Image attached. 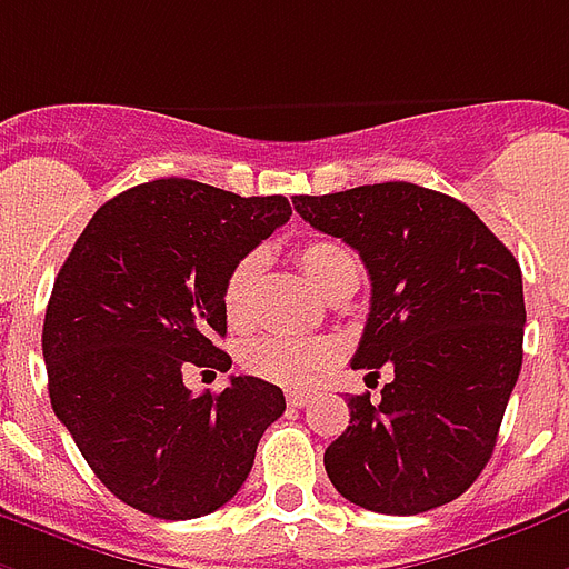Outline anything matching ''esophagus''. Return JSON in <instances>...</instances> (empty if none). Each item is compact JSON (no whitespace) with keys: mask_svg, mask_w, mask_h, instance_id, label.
Here are the masks:
<instances>
[{"mask_svg":"<svg viewBox=\"0 0 569 569\" xmlns=\"http://www.w3.org/2000/svg\"><path fill=\"white\" fill-rule=\"evenodd\" d=\"M286 401H289V407H305L310 401V395L307 391H286Z\"/></svg>","mask_w":569,"mask_h":569,"instance_id":"obj_1","label":"esophagus"}]
</instances>
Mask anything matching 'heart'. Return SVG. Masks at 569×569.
I'll return each mask as SVG.
<instances>
[{"label": "heart", "instance_id": "heart-1", "mask_svg": "<svg viewBox=\"0 0 569 569\" xmlns=\"http://www.w3.org/2000/svg\"><path fill=\"white\" fill-rule=\"evenodd\" d=\"M298 264L322 296H331L343 286L359 283V256L338 238L307 241L298 250ZM262 268V250H250L243 252L226 273V280H222V313H226L231 326H247L252 319ZM335 352H338L335 343L326 338L262 335V338L250 340L247 349H243V368L256 373V377H262V380L280 382V386H310L331 368Z\"/></svg>", "mask_w": 569, "mask_h": 569}]
</instances>
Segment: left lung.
<instances>
[{
	"mask_svg": "<svg viewBox=\"0 0 569 569\" xmlns=\"http://www.w3.org/2000/svg\"><path fill=\"white\" fill-rule=\"evenodd\" d=\"M313 229L359 250L370 313L352 368L391 370L349 398L326 449L331 486L356 507L416 516L477 482L521 370L525 292L516 256L458 199L391 180L296 196Z\"/></svg>",
	"mask_w": 569,
	"mask_h": 569,
	"instance_id": "8db88e82",
	"label": "left lung"
}]
</instances>
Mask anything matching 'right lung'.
<instances>
[{
    "instance_id": "1",
    "label": "right lung",
    "mask_w": 569,
    "mask_h": 569,
    "mask_svg": "<svg viewBox=\"0 0 569 569\" xmlns=\"http://www.w3.org/2000/svg\"><path fill=\"white\" fill-rule=\"evenodd\" d=\"M292 217L283 196L241 199L166 178L104 201L53 280L41 349L53 413L102 486L156 519H199L229 503L280 386L231 377L192 395L183 370H229L222 280Z\"/></svg>"
}]
</instances>
